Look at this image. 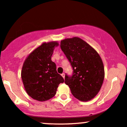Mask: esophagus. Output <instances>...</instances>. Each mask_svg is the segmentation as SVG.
<instances>
[{
	"label": "esophagus",
	"instance_id": "obj_1",
	"mask_svg": "<svg viewBox=\"0 0 127 127\" xmlns=\"http://www.w3.org/2000/svg\"><path fill=\"white\" fill-rule=\"evenodd\" d=\"M62 76L63 78L64 79V78H65V73H63L62 74Z\"/></svg>",
	"mask_w": 127,
	"mask_h": 127
}]
</instances>
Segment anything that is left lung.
I'll list each match as a JSON object with an SVG mask.
<instances>
[{
    "label": "left lung",
    "mask_w": 127,
    "mask_h": 127,
    "mask_svg": "<svg viewBox=\"0 0 127 127\" xmlns=\"http://www.w3.org/2000/svg\"><path fill=\"white\" fill-rule=\"evenodd\" d=\"M60 47L68 60L73 70L72 76L65 75V84L73 95L82 101L95 97L104 78L103 62L96 51L78 37L65 39Z\"/></svg>",
    "instance_id": "left-lung-1"
}]
</instances>
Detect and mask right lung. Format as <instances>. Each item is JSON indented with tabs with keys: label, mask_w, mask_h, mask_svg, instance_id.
I'll use <instances>...</instances> for the list:
<instances>
[{
	"label": "right lung",
	"mask_w": 127,
	"mask_h": 127,
	"mask_svg": "<svg viewBox=\"0 0 127 127\" xmlns=\"http://www.w3.org/2000/svg\"><path fill=\"white\" fill-rule=\"evenodd\" d=\"M57 42L43 43L29 54L24 61L21 79L26 91L32 98L39 101L49 100L55 95L64 79L57 72L51 57Z\"/></svg>",
	"instance_id": "right-lung-1"
}]
</instances>
